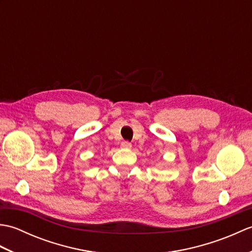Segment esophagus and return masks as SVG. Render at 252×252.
Masks as SVG:
<instances>
[{
	"instance_id": "obj_1",
	"label": "esophagus",
	"mask_w": 252,
	"mask_h": 252,
	"mask_svg": "<svg viewBox=\"0 0 252 252\" xmlns=\"http://www.w3.org/2000/svg\"><path fill=\"white\" fill-rule=\"evenodd\" d=\"M121 147L122 148H126V149H130L132 147V144L130 142L125 141V142L121 143Z\"/></svg>"
}]
</instances>
